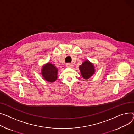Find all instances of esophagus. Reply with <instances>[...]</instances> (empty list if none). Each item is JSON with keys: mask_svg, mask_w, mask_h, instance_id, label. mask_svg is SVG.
Segmentation results:
<instances>
[{"mask_svg": "<svg viewBox=\"0 0 134 134\" xmlns=\"http://www.w3.org/2000/svg\"><path fill=\"white\" fill-rule=\"evenodd\" d=\"M66 67H68V68H72V67L73 66V65H72V64L70 63H67V64H66Z\"/></svg>", "mask_w": 134, "mask_h": 134, "instance_id": "esophagus-1", "label": "esophagus"}]
</instances>
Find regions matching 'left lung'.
Returning <instances> with one entry per match:
<instances>
[{"label":"left lung","instance_id":"left-lung-1","mask_svg":"<svg viewBox=\"0 0 134 134\" xmlns=\"http://www.w3.org/2000/svg\"><path fill=\"white\" fill-rule=\"evenodd\" d=\"M82 76L84 79H88L95 72L93 64L89 60H85L79 67Z\"/></svg>","mask_w":134,"mask_h":134}]
</instances>
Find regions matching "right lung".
I'll use <instances>...</instances> for the list:
<instances>
[{
    "label": "right lung",
    "mask_w": 134,
    "mask_h": 134,
    "mask_svg": "<svg viewBox=\"0 0 134 134\" xmlns=\"http://www.w3.org/2000/svg\"><path fill=\"white\" fill-rule=\"evenodd\" d=\"M41 73L46 81L53 82L57 79L58 69L50 63H48L43 66Z\"/></svg>",
    "instance_id": "1"
}]
</instances>
